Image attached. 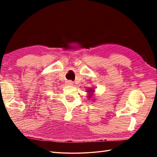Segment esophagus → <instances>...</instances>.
Masks as SVG:
<instances>
[{
  "label": "esophagus",
  "instance_id": "esophagus-1",
  "mask_svg": "<svg viewBox=\"0 0 157 157\" xmlns=\"http://www.w3.org/2000/svg\"><path fill=\"white\" fill-rule=\"evenodd\" d=\"M66 85H68V86H71V85H73V82L72 81L69 80V81H66Z\"/></svg>",
  "mask_w": 157,
  "mask_h": 157
}]
</instances>
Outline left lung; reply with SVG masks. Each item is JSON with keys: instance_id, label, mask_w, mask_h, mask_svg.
I'll return each instance as SVG.
<instances>
[{"instance_id": "1", "label": "left lung", "mask_w": 157, "mask_h": 157, "mask_svg": "<svg viewBox=\"0 0 157 157\" xmlns=\"http://www.w3.org/2000/svg\"><path fill=\"white\" fill-rule=\"evenodd\" d=\"M86 92L88 93V95H87V98H89V99H93V100H94V98H93L94 96H93V95H94V92H95V90H94V89H92V88H88V89L86 90Z\"/></svg>"}]
</instances>
